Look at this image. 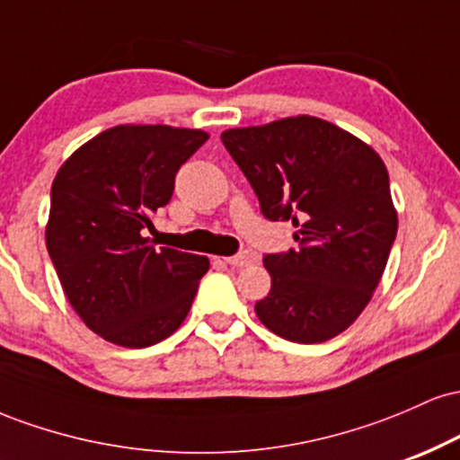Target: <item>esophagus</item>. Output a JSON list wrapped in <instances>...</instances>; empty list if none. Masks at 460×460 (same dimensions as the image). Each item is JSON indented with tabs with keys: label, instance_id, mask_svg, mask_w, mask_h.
<instances>
[{
	"label": "esophagus",
	"instance_id": "obj_1",
	"mask_svg": "<svg viewBox=\"0 0 460 460\" xmlns=\"http://www.w3.org/2000/svg\"><path fill=\"white\" fill-rule=\"evenodd\" d=\"M225 261L229 263V266H234V268H244V266H248V263L252 261V257L248 255V252H240V255L225 257Z\"/></svg>",
	"mask_w": 460,
	"mask_h": 460
}]
</instances>
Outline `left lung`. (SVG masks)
I'll use <instances>...</instances> for the list:
<instances>
[{"label":"left lung","mask_w":460,"mask_h":460,"mask_svg":"<svg viewBox=\"0 0 460 460\" xmlns=\"http://www.w3.org/2000/svg\"><path fill=\"white\" fill-rule=\"evenodd\" d=\"M268 220H292L296 248L263 257L272 288L257 300L266 329L296 344L340 335L367 307L398 231L387 168L329 120L289 116L223 131Z\"/></svg>","instance_id":"obj_1"}]
</instances>
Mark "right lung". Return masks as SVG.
Here are the masks:
<instances>
[{"mask_svg":"<svg viewBox=\"0 0 460 460\" xmlns=\"http://www.w3.org/2000/svg\"><path fill=\"white\" fill-rule=\"evenodd\" d=\"M209 136L168 125H116L82 145L51 186L45 240L68 303L105 341L146 348L186 320L208 257L145 237L181 164Z\"/></svg>","mask_w":460,"mask_h":460,"instance_id":"right-lung-1","label":"right lung"}]
</instances>
